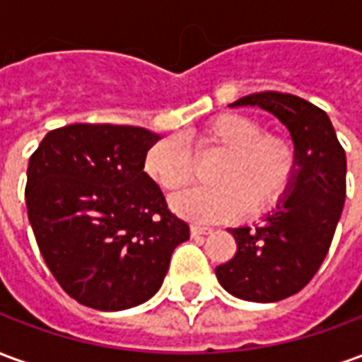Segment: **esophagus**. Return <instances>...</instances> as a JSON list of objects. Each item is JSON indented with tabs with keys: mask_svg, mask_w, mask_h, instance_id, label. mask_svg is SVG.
Instances as JSON below:
<instances>
[{
	"mask_svg": "<svg viewBox=\"0 0 362 362\" xmlns=\"http://www.w3.org/2000/svg\"><path fill=\"white\" fill-rule=\"evenodd\" d=\"M189 233H192V236H205L211 235L213 230L209 227H197V225H192V227H189Z\"/></svg>",
	"mask_w": 362,
	"mask_h": 362,
	"instance_id": "34e87169",
	"label": "esophagus"
}]
</instances>
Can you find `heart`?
I'll use <instances>...</instances> for the list:
<instances>
[{"label": "heart", "mask_w": 362, "mask_h": 362, "mask_svg": "<svg viewBox=\"0 0 362 362\" xmlns=\"http://www.w3.org/2000/svg\"><path fill=\"white\" fill-rule=\"evenodd\" d=\"M197 151L223 153L205 186L173 197V209L182 217L217 223L262 215L287 196L296 173L293 143L277 134H264L258 119L243 112H223L211 118L196 139ZM151 180L165 192L186 188L196 176L194 157L178 135L158 139L143 160Z\"/></svg>", "instance_id": "1"}]
</instances>
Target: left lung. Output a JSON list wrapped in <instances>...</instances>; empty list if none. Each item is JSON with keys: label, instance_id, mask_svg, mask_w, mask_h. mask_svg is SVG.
<instances>
[{"label": "left lung", "instance_id": "8db88e82", "mask_svg": "<svg viewBox=\"0 0 362 362\" xmlns=\"http://www.w3.org/2000/svg\"><path fill=\"white\" fill-rule=\"evenodd\" d=\"M228 106H258L287 127L296 173L287 196L256 227L228 228L236 254L215 269L221 287L250 303H277L318 272L345 204L347 158L327 114L300 96L264 90Z\"/></svg>", "mask_w": 362, "mask_h": 362}]
</instances>
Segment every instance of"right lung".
Returning <instances> with one entry per match:
<instances>
[{"instance_id":"add662e5","label":"right lung","mask_w":362,"mask_h":362,"mask_svg":"<svg viewBox=\"0 0 362 362\" xmlns=\"http://www.w3.org/2000/svg\"><path fill=\"white\" fill-rule=\"evenodd\" d=\"M160 135L137 126L71 124L44 135L28 160L27 209L46 266L95 310L139 306L157 293L189 227L143 170Z\"/></svg>"}]
</instances>
